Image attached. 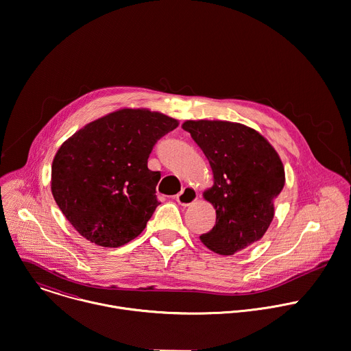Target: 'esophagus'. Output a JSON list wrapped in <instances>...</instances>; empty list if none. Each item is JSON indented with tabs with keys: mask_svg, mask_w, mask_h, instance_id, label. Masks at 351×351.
I'll return each mask as SVG.
<instances>
[{
	"mask_svg": "<svg viewBox=\"0 0 351 351\" xmlns=\"http://www.w3.org/2000/svg\"><path fill=\"white\" fill-rule=\"evenodd\" d=\"M197 198H198L197 191H195L194 189L189 187V186L184 187V189L176 195V201H178L180 205H183V206L191 205Z\"/></svg>",
	"mask_w": 351,
	"mask_h": 351,
	"instance_id": "esophagus-1",
	"label": "esophagus"
}]
</instances>
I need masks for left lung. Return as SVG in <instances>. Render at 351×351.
I'll use <instances>...</instances> for the list:
<instances>
[{"instance_id": "obj_1", "label": "left lung", "mask_w": 351, "mask_h": 351, "mask_svg": "<svg viewBox=\"0 0 351 351\" xmlns=\"http://www.w3.org/2000/svg\"><path fill=\"white\" fill-rule=\"evenodd\" d=\"M183 130L202 150L213 172L204 193L216 209V223L199 240L210 251L232 255L259 241L267 231L284 184L282 162L255 130L228 121H186Z\"/></svg>"}]
</instances>
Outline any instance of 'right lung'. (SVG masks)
<instances>
[{
    "label": "right lung",
    "instance_id": "obj_1",
    "mask_svg": "<svg viewBox=\"0 0 351 351\" xmlns=\"http://www.w3.org/2000/svg\"><path fill=\"white\" fill-rule=\"evenodd\" d=\"M178 127L168 115L123 108L88 124L58 150L52 194L82 237L106 248L136 239L160 205L154 145Z\"/></svg>",
    "mask_w": 351,
    "mask_h": 351
}]
</instances>
